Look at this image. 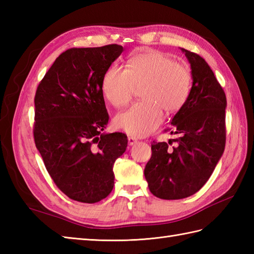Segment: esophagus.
I'll return each mask as SVG.
<instances>
[{
	"mask_svg": "<svg viewBox=\"0 0 254 254\" xmlns=\"http://www.w3.org/2000/svg\"><path fill=\"white\" fill-rule=\"evenodd\" d=\"M127 141H128V145H130V146H132V145H134V144L137 142V139L135 137H133V136H128L127 137Z\"/></svg>",
	"mask_w": 254,
	"mask_h": 254,
	"instance_id": "34e87169",
	"label": "esophagus"
}]
</instances>
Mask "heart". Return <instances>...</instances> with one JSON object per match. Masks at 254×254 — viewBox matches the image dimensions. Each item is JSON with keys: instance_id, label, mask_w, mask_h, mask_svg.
Returning a JSON list of instances; mask_svg holds the SVG:
<instances>
[{"instance_id": "b5f03b06", "label": "heart", "mask_w": 254, "mask_h": 254, "mask_svg": "<svg viewBox=\"0 0 254 254\" xmlns=\"http://www.w3.org/2000/svg\"><path fill=\"white\" fill-rule=\"evenodd\" d=\"M142 101L117 116L115 123L130 135L142 137L152 133L167 113L179 111L186 105L192 88V74L186 64L177 63L159 51L134 55L126 69L111 66L102 78V93L116 108L126 107L135 87Z\"/></svg>"}]
</instances>
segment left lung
<instances>
[{
    "label": "left lung",
    "mask_w": 254,
    "mask_h": 254,
    "mask_svg": "<svg viewBox=\"0 0 254 254\" xmlns=\"http://www.w3.org/2000/svg\"><path fill=\"white\" fill-rule=\"evenodd\" d=\"M191 64L190 96L171 121V134L179 137L153 142L152 157L144 169L149 191L163 199L193 195L207 182L226 144L225 91L206 61L181 49ZM176 142L172 149L169 145Z\"/></svg>",
    "instance_id": "obj_1"
}]
</instances>
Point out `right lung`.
I'll return each mask as SVG.
<instances>
[{"label":"right lung","mask_w":254,"mask_h":254,"mask_svg":"<svg viewBox=\"0 0 254 254\" xmlns=\"http://www.w3.org/2000/svg\"><path fill=\"white\" fill-rule=\"evenodd\" d=\"M122 52L119 45L68 49L36 90V147L53 182L74 201L91 204L109 195L113 165L127 146L124 133H102L109 121L102 78Z\"/></svg>","instance_id":"1"}]
</instances>
